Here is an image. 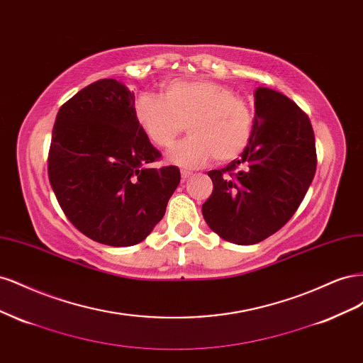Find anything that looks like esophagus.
Wrapping results in <instances>:
<instances>
[{
    "mask_svg": "<svg viewBox=\"0 0 363 363\" xmlns=\"http://www.w3.org/2000/svg\"><path fill=\"white\" fill-rule=\"evenodd\" d=\"M189 177H192V172L191 171H186V169H182V179L183 180H188Z\"/></svg>",
    "mask_w": 363,
    "mask_h": 363,
    "instance_id": "esophagus-1",
    "label": "esophagus"
}]
</instances>
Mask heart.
I'll use <instances>...</instances> for the list:
<instances>
[{
	"label": "heart",
	"mask_w": 363,
	"mask_h": 363,
	"mask_svg": "<svg viewBox=\"0 0 363 363\" xmlns=\"http://www.w3.org/2000/svg\"><path fill=\"white\" fill-rule=\"evenodd\" d=\"M133 115L152 145L169 148L186 130L191 136L169 152L179 167L232 162L242 155L255 131V108L225 84L208 79L172 80L162 96L142 94Z\"/></svg>",
	"instance_id": "b5f03b06"
}]
</instances>
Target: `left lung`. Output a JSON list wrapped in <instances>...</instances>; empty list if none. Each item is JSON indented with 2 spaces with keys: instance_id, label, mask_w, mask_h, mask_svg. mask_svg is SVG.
I'll return each instance as SVG.
<instances>
[{
  "instance_id": "left-lung-1",
  "label": "left lung",
  "mask_w": 363,
  "mask_h": 363,
  "mask_svg": "<svg viewBox=\"0 0 363 363\" xmlns=\"http://www.w3.org/2000/svg\"><path fill=\"white\" fill-rule=\"evenodd\" d=\"M256 123L240 159L208 171L213 192L203 204L207 225L238 245L257 244L286 224L316 171L311 119L286 95L259 87Z\"/></svg>"
}]
</instances>
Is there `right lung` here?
I'll return each mask as SVG.
<instances>
[{"label":"right lung","mask_w":363,"mask_h":363,"mask_svg":"<svg viewBox=\"0 0 363 363\" xmlns=\"http://www.w3.org/2000/svg\"><path fill=\"white\" fill-rule=\"evenodd\" d=\"M135 94L98 80L65 103L52 127L48 179L63 213L84 236L112 247L144 240L180 183L133 115Z\"/></svg>","instance_id":"obj_1"}]
</instances>
